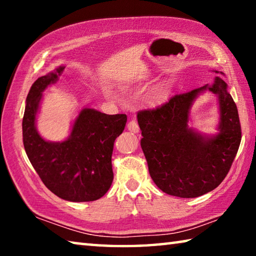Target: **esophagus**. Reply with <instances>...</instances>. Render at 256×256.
<instances>
[{
    "label": "esophagus",
    "instance_id": "34e87169",
    "mask_svg": "<svg viewBox=\"0 0 256 256\" xmlns=\"http://www.w3.org/2000/svg\"><path fill=\"white\" fill-rule=\"evenodd\" d=\"M128 130L133 133H138V131H140V128H138V124L136 120H130V122L128 123Z\"/></svg>",
    "mask_w": 256,
    "mask_h": 256
}]
</instances>
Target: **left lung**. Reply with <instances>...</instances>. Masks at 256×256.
I'll use <instances>...</instances> for the list:
<instances>
[{
    "label": "left lung",
    "instance_id": "8db88e82",
    "mask_svg": "<svg viewBox=\"0 0 256 256\" xmlns=\"http://www.w3.org/2000/svg\"><path fill=\"white\" fill-rule=\"evenodd\" d=\"M227 86L216 76L212 84L176 94L154 110L138 112L144 136L141 148L151 178L162 192L178 198L201 196L227 176L242 138L238 110ZM206 91L216 94L220 102L218 133L212 136L188 126L192 102Z\"/></svg>",
    "mask_w": 256,
    "mask_h": 256
}]
</instances>
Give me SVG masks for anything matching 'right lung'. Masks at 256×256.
Returning <instances> with one entry per match:
<instances>
[{"mask_svg": "<svg viewBox=\"0 0 256 256\" xmlns=\"http://www.w3.org/2000/svg\"><path fill=\"white\" fill-rule=\"evenodd\" d=\"M63 70L64 66H58L38 78L29 90L22 120L24 150L42 183L55 196L71 202L94 201L112 185V148L128 118L84 108L66 140L52 142L42 138L36 118L42 92L58 80Z\"/></svg>", "mask_w": 256, "mask_h": 256, "instance_id": "add662e5", "label": "right lung"}]
</instances>
